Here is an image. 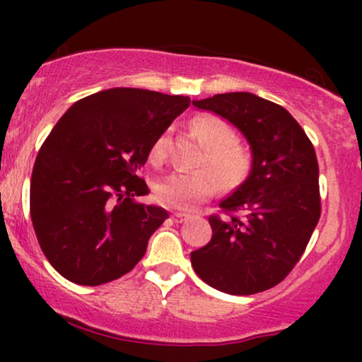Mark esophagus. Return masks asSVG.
<instances>
[{
	"label": "esophagus",
	"mask_w": 362,
	"mask_h": 362,
	"mask_svg": "<svg viewBox=\"0 0 362 362\" xmlns=\"http://www.w3.org/2000/svg\"><path fill=\"white\" fill-rule=\"evenodd\" d=\"M172 219H173V221H177V223H182V221H185V219H189V214H185V213H172Z\"/></svg>",
	"instance_id": "34e87169"
}]
</instances>
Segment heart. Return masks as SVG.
<instances>
[{
	"instance_id": "b5f03b06",
	"label": "heart",
	"mask_w": 362,
	"mask_h": 362,
	"mask_svg": "<svg viewBox=\"0 0 362 362\" xmlns=\"http://www.w3.org/2000/svg\"><path fill=\"white\" fill-rule=\"evenodd\" d=\"M194 136L204 146L202 165L210 170L197 172H173L155 185V197L160 204L175 209H192L218 190L219 182L224 187H236L247 178L252 167L248 149L235 141V131L226 120L213 114H201L190 122ZM165 156V138L160 136L153 143L149 158L160 163Z\"/></svg>"
}]
</instances>
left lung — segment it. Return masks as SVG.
Masks as SVG:
<instances>
[{"label":"left lung","mask_w":362,"mask_h":362,"mask_svg":"<svg viewBox=\"0 0 362 362\" xmlns=\"http://www.w3.org/2000/svg\"><path fill=\"white\" fill-rule=\"evenodd\" d=\"M247 138L252 168L209 216L213 238L190 253L195 274L228 294L271 289L301 259L320 219L318 161L303 127L284 107L248 91L192 100ZM240 210L244 216L231 215Z\"/></svg>","instance_id":"left-lung-1"}]
</instances>
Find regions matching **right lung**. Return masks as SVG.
<instances>
[{"label": "right lung", "instance_id": "add662e5", "mask_svg": "<svg viewBox=\"0 0 362 362\" xmlns=\"http://www.w3.org/2000/svg\"><path fill=\"white\" fill-rule=\"evenodd\" d=\"M190 105L184 95L110 88L73 103L35 158L32 224L44 255L74 284L100 286L134 269L168 218L139 204L153 143Z\"/></svg>", "mask_w": 362, "mask_h": 362}]
</instances>
